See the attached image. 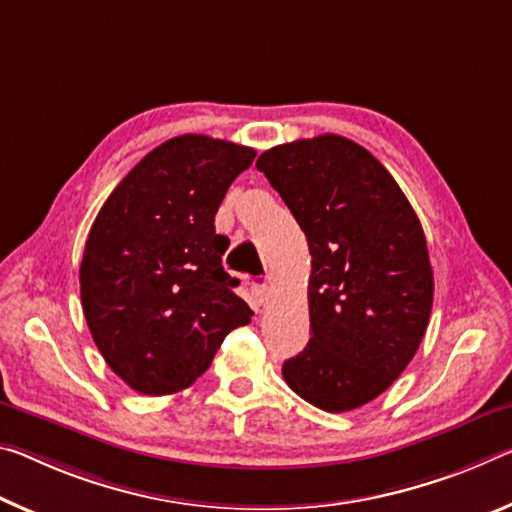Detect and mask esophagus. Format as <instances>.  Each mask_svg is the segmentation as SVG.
<instances>
[{
	"label": "esophagus",
	"instance_id": "obj_1",
	"mask_svg": "<svg viewBox=\"0 0 512 512\" xmlns=\"http://www.w3.org/2000/svg\"><path fill=\"white\" fill-rule=\"evenodd\" d=\"M250 291H253V296L259 300V303H264L271 294V278H266V275H257V278L250 280Z\"/></svg>",
	"mask_w": 512,
	"mask_h": 512
}]
</instances>
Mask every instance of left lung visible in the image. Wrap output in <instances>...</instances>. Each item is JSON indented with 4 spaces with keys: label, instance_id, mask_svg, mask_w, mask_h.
I'll return each mask as SVG.
<instances>
[{
    "label": "left lung",
    "instance_id": "left-lung-1",
    "mask_svg": "<svg viewBox=\"0 0 512 512\" xmlns=\"http://www.w3.org/2000/svg\"><path fill=\"white\" fill-rule=\"evenodd\" d=\"M257 170L312 255V337L282 376L316 408H360L401 376L424 339L433 269L419 218L387 168L344 136L275 145Z\"/></svg>",
    "mask_w": 512,
    "mask_h": 512
}]
</instances>
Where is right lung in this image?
Wrapping results in <instances>:
<instances>
[{
	"label": "right lung",
	"mask_w": 512,
	"mask_h": 512,
	"mask_svg": "<svg viewBox=\"0 0 512 512\" xmlns=\"http://www.w3.org/2000/svg\"><path fill=\"white\" fill-rule=\"evenodd\" d=\"M255 154L205 134L175 136L145 154L97 214L79 269L81 307L102 358L136 392L193 385L227 332L253 316L223 269L230 241L214 216Z\"/></svg>",
	"instance_id": "obj_1"
}]
</instances>
